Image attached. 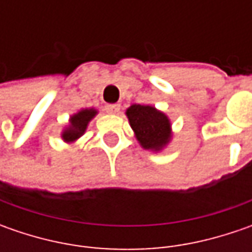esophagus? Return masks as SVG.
I'll return each mask as SVG.
<instances>
[{"instance_id":"1","label":"esophagus","mask_w":252,"mask_h":252,"mask_svg":"<svg viewBox=\"0 0 252 252\" xmlns=\"http://www.w3.org/2000/svg\"><path fill=\"white\" fill-rule=\"evenodd\" d=\"M105 109H106V112H109V113H118V112L121 111V105L119 103H108L105 106Z\"/></svg>"}]
</instances>
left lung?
Instances as JSON below:
<instances>
[{
    "mask_svg": "<svg viewBox=\"0 0 252 252\" xmlns=\"http://www.w3.org/2000/svg\"><path fill=\"white\" fill-rule=\"evenodd\" d=\"M131 129L146 150H161L171 139L168 118L150 105H131L126 111Z\"/></svg>",
    "mask_w": 252,
    "mask_h": 252,
    "instance_id": "8db88e82",
    "label": "left lung"
}]
</instances>
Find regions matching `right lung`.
<instances>
[{"label": "right lung", "instance_id": "1", "mask_svg": "<svg viewBox=\"0 0 252 252\" xmlns=\"http://www.w3.org/2000/svg\"><path fill=\"white\" fill-rule=\"evenodd\" d=\"M95 115H96L95 109H83L78 113L73 115L70 119V127H67L63 131L62 137L64 139V141L70 143V141L77 140L78 137H81L85 129H87V126H88V122L91 121Z\"/></svg>", "mask_w": 252, "mask_h": 252}]
</instances>
